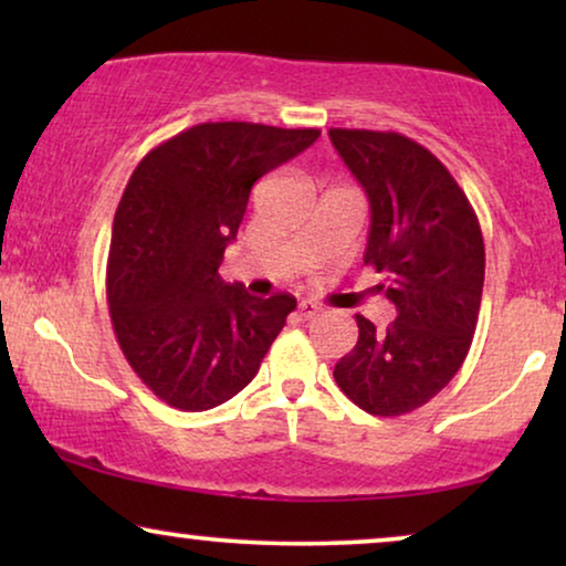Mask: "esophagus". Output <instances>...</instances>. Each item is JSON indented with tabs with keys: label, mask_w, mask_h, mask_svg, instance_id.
<instances>
[{
	"label": "esophagus",
	"mask_w": 566,
	"mask_h": 566,
	"mask_svg": "<svg viewBox=\"0 0 566 566\" xmlns=\"http://www.w3.org/2000/svg\"><path fill=\"white\" fill-rule=\"evenodd\" d=\"M298 312H301V316H304V319H314V316L322 314V306L316 304V301L306 298V301H301V304H298Z\"/></svg>",
	"instance_id": "esophagus-1"
}]
</instances>
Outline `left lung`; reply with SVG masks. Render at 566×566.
I'll use <instances>...</instances> for the list:
<instances>
[{
  "label": "left lung",
  "mask_w": 566,
  "mask_h": 566,
  "mask_svg": "<svg viewBox=\"0 0 566 566\" xmlns=\"http://www.w3.org/2000/svg\"><path fill=\"white\" fill-rule=\"evenodd\" d=\"M366 190V265L386 273L397 319L355 314L358 343L335 366L345 397L376 417L428 405L467 360L484 289V239L467 192L436 154L397 130L329 128Z\"/></svg>",
  "instance_id": "8db88e82"
}]
</instances>
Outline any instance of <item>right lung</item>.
Wrapping results in <instances>:
<instances>
[{
    "label": "right lung",
    "instance_id": "add662e5",
    "mask_svg": "<svg viewBox=\"0 0 566 566\" xmlns=\"http://www.w3.org/2000/svg\"><path fill=\"white\" fill-rule=\"evenodd\" d=\"M319 128L198 123L154 146L130 175L107 254V304L134 374L169 407L229 401L296 308L291 293L250 296L223 283L252 185L308 149Z\"/></svg>",
    "mask_w": 566,
    "mask_h": 566
}]
</instances>
